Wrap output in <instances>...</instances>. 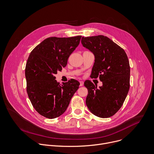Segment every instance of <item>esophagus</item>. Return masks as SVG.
<instances>
[{
    "instance_id": "obj_1",
    "label": "esophagus",
    "mask_w": 154,
    "mask_h": 154,
    "mask_svg": "<svg viewBox=\"0 0 154 154\" xmlns=\"http://www.w3.org/2000/svg\"><path fill=\"white\" fill-rule=\"evenodd\" d=\"M83 83H84V82H83V81H80V86H82L83 85Z\"/></svg>"
}]
</instances>
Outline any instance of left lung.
Instances as JSON below:
<instances>
[{
    "label": "left lung",
    "instance_id": "obj_1",
    "mask_svg": "<svg viewBox=\"0 0 154 154\" xmlns=\"http://www.w3.org/2000/svg\"><path fill=\"white\" fill-rule=\"evenodd\" d=\"M82 46L94 55L92 77L102 82V86L86 80L88 90L86 106L95 116L106 118L113 116L122 106L130 88V64L124 50L103 35L82 37Z\"/></svg>",
    "mask_w": 154,
    "mask_h": 154
}]
</instances>
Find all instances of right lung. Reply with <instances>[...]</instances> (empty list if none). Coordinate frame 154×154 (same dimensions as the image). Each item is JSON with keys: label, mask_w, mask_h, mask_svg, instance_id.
<instances>
[{"label": "right lung", "mask_w": 154, "mask_h": 154, "mask_svg": "<svg viewBox=\"0 0 154 154\" xmlns=\"http://www.w3.org/2000/svg\"><path fill=\"white\" fill-rule=\"evenodd\" d=\"M81 37L48 38L36 46L28 58L25 70L27 92L36 111L47 118L63 114L79 88L80 83L74 79L59 85L54 75L66 66Z\"/></svg>", "instance_id": "right-lung-1"}]
</instances>
